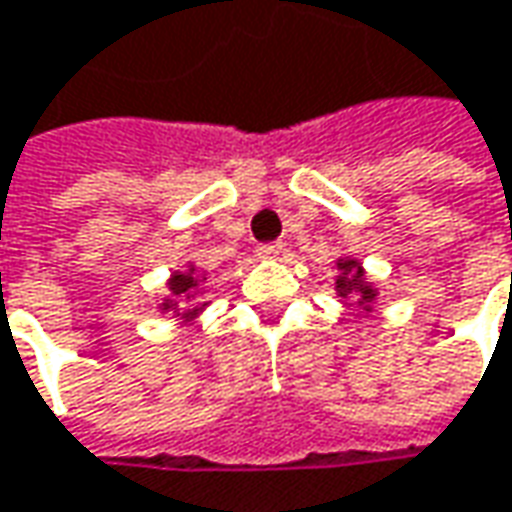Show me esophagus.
Masks as SVG:
<instances>
[{
	"mask_svg": "<svg viewBox=\"0 0 512 512\" xmlns=\"http://www.w3.org/2000/svg\"><path fill=\"white\" fill-rule=\"evenodd\" d=\"M285 253V245L282 242H267V245L256 247V256L259 259H279Z\"/></svg>",
	"mask_w": 512,
	"mask_h": 512,
	"instance_id": "esophagus-1",
	"label": "esophagus"
}]
</instances>
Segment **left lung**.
Masks as SVG:
<instances>
[{"instance_id": "8db88e82", "label": "left lung", "mask_w": 512, "mask_h": 512, "mask_svg": "<svg viewBox=\"0 0 512 512\" xmlns=\"http://www.w3.org/2000/svg\"><path fill=\"white\" fill-rule=\"evenodd\" d=\"M339 267V276H336V293L342 296V299H356V305H362L364 310H370V305L376 302V287L370 285L367 279H364V267L356 262V259H350V256H344L336 262Z\"/></svg>"}]
</instances>
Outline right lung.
Returning <instances> with one entry per match:
<instances>
[{"instance_id": "add662e5", "label": "right lung", "mask_w": 512, "mask_h": 512, "mask_svg": "<svg viewBox=\"0 0 512 512\" xmlns=\"http://www.w3.org/2000/svg\"><path fill=\"white\" fill-rule=\"evenodd\" d=\"M202 279H205V276H196V267L193 265H187V270H176L168 279L170 296L162 302L159 310H162V313H165V310H173V313L182 316L185 322L196 319L207 305V302H196V296L202 293ZM190 301L194 302L193 306L189 305Z\"/></svg>"}]
</instances>
